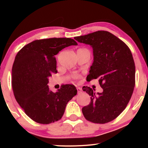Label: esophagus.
<instances>
[{"label":"esophagus","mask_w":148,"mask_h":148,"mask_svg":"<svg viewBox=\"0 0 148 148\" xmlns=\"http://www.w3.org/2000/svg\"><path fill=\"white\" fill-rule=\"evenodd\" d=\"M77 94H81L82 92V88H77Z\"/></svg>","instance_id":"esophagus-1"}]
</instances>
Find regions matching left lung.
I'll return each instance as SVG.
<instances>
[{
	"instance_id": "8db88e82",
	"label": "left lung",
	"mask_w": 148,
	"mask_h": 148,
	"mask_svg": "<svg viewBox=\"0 0 148 148\" xmlns=\"http://www.w3.org/2000/svg\"><path fill=\"white\" fill-rule=\"evenodd\" d=\"M74 38L93 48L94 62L87 80L98 79L103 89L102 93H96L90 87L83 88L91 98L90 104L82 108L83 114L94 123L110 122L126 108L135 88V66L131 50L124 42L107 31Z\"/></svg>"
}]
</instances>
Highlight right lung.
Here are the masks:
<instances>
[{
  "mask_svg": "<svg viewBox=\"0 0 148 148\" xmlns=\"http://www.w3.org/2000/svg\"><path fill=\"white\" fill-rule=\"evenodd\" d=\"M72 45L73 39L52 38L36 40L18 52L12 68V88L19 106L30 119L47 125L59 121L68 102L77 94L71 84L61 86L57 92L49 90L48 77L57 73L55 55Z\"/></svg>",
  "mask_w": 148,
  "mask_h": 148,
  "instance_id": "obj_1",
  "label": "right lung"
}]
</instances>
